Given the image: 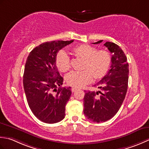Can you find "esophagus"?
<instances>
[{"mask_svg": "<svg viewBox=\"0 0 149 149\" xmlns=\"http://www.w3.org/2000/svg\"><path fill=\"white\" fill-rule=\"evenodd\" d=\"M77 90H78V88H77V87H72V89H71V91H72V93L76 92Z\"/></svg>", "mask_w": 149, "mask_h": 149, "instance_id": "1", "label": "esophagus"}]
</instances>
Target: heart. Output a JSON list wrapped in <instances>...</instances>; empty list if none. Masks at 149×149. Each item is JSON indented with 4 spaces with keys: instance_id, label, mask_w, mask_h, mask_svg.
Wrapping results in <instances>:
<instances>
[{
    "instance_id": "heart-1",
    "label": "heart",
    "mask_w": 149,
    "mask_h": 149,
    "mask_svg": "<svg viewBox=\"0 0 149 149\" xmlns=\"http://www.w3.org/2000/svg\"><path fill=\"white\" fill-rule=\"evenodd\" d=\"M72 51L76 55L85 59L84 69L81 71H72L66 76L69 86L80 88L90 83L96 78H101L105 75L111 64V56L108 51H98L97 48L87 44L75 46ZM56 65L58 70L65 72L71 68L70 58L68 53L60 50L56 56Z\"/></svg>"
}]
</instances>
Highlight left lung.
I'll use <instances>...</instances> for the list:
<instances>
[{"instance_id":"obj_1","label":"left lung","mask_w":149,"mask_h":149,"mask_svg":"<svg viewBox=\"0 0 149 149\" xmlns=\"http://www.w3.org/2000/svg\"><path fill=\"white\" fill-rule=\"evenodd\" d=\"M102 41L93 44H100ZM104 45L112 53L111 69L95 85L100 91H86L84 98L85 116L96 123L110 120L118 113L128 87L129 64L125 53L113 42H107Z\"/></svg>"}]
</instances>
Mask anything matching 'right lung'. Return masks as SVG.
I'll return each mask as SVG.
<instances>
[{"label":"right lung","instance_id":"right-lung-1","mask_svg":"<svg viewBox=\"0 0 149 149\" xmlns=\"http://www.w3.org/2000/svg\"><path fill=\"white\" fill-rule=\"evenodd\" d=\"M74 40L44 42L34 48L27 58L23 76L24 89L29 107L38 120L47 123L65 118L71 87H62L63 78L56 65L58 51Z\"/></svg>","mask_w":149,"mask_h":149}]
</instances>
